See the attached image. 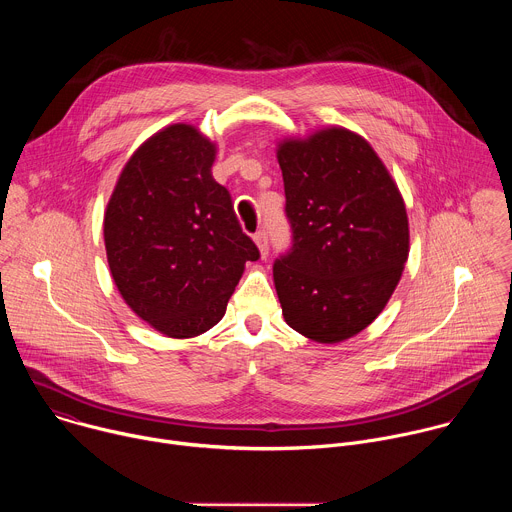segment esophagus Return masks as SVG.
I'll return each instance as SVG.
<instances>
[{"instance_id":"obj_1","label":"esophagus","mask_w":512,"mask_h":512,"mask_svg":"<svg viewBox=\"0 0 512 512\" xmlns=\"http://www.w3.org/2000/svg\"><path fill=\"white\" fill-rule=\"evenodd\" d=\"M253 239H255V243H257V247H259V251H261V257H267V255H269V237H267V231H265V229L257 231Z\"/></svg>"}]
</instances>
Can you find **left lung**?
Returning <instances> with one entry per match:
<instances>
[{"mask_svg": "<svg viewBox=\"0 0 512 512\" xmlns=\"http://www.w3.org/2000/svg\"><path fill=\"white\" fill-rule=\"evenodd\" d=\"M291 243L273 261L285 322L332 344L387 306L409 255L403 198L360 135L342 127L277 152Z\"/></svg>", "mask_w": 512, "mask_h": 512, "instance_id": "8db88e82", "label": "left lung"}]
</instances>
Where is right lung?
<instances>
[{
    "label": "right lung",
    "instance_id": "add662e5",
    "mask_svg": "<svg viewBox=\"0 0 512 512\" xmlns=\"http://www.w3.org/2000/svg\"><path fill=\"white\" fill-rule=\"evenodd\" d=\"M214 145L178 123L145 141L105 212L111 275L127 306L172 338L210 330L259 249L231 192L212 178Z\"/></svg>",
    "mask_w": 512,
    "mask_h": 512
}]
</instances>
